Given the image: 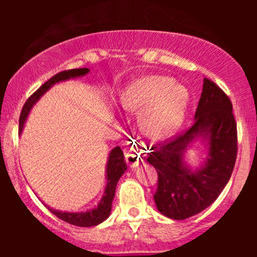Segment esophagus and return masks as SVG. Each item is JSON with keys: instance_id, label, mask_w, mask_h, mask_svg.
<instances>
[{"instance_id": "esophagus-1", "label": "esophagus", "mask_w": 257, "mask_h": 257, "mask_svg": "<svg viewBox=\"0 0 257 257\" xmlns=\"http://www.w3.org/2000/svg\"><path fill=\"white\" fill-rule=\"evenodd\" d=\"M147 152L149 151L141 149L140 146H137V145L128 146L124 150L126 163H128L131 167H137L139 163H141V162L144 161V158H145Z\"/></svg>"}]
</instances>
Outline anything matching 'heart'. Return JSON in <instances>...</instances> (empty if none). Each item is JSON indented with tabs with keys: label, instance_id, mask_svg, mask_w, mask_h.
<instances>
[{
	"label": "heart",
	"instance_id": "b5f03b06",
	"mask_svg": "<svg viewBox=\"0 0 257 257\" xmlns=\"http://www.w3.org/2000/svg\"><path fill=\"white\" fill-rule=\"evenodd\" d=\"M190 95L184 85L166 76L138 78L119 96L123 110L139 113V128L152 140L170 138L185 119Z\"/></svg>",
	"mask_w": 257,
	"mask_h": 257
}]
</instances>
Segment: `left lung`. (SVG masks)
Here are the masks:
<instances>
[{
	"label": "left lung",
	"instance_id": "obj_1",
	"mask_svg": "<svg viewBox=\"0 0 257 257\" xmlns=\"http://www.w3.org/2000/svg\"><path fill=\"white\" fill-rule=\"evenodd\" d=\"M200 138L208 155L192 170L184 153ZM237 157V124L228 96L210 79L204 78L193 125L166 145L153 146L147 162L158 173L153 196L159 213L173 220L199 214L220 196L231 178Z\"/></svg>",
	"mask_w": 257,
	"mask_h": 257
}]
</instances>
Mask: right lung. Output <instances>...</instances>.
<instances>
[{
  "label": "right lung",
  "mask_w": 257,
  "mask_h": 257,
  "mask_svg": "<svg viewBox=\"0 0 257 257\" xmlns=\"http://www.w3.org/2000/svg\"><path fill=\"white\" fill-rule=\"evenodd\" d=\"M89 72V69L84 67V69H73L69 70V71L59 72L55 76H53L51 79L42 84L35 91L34 94L26 100L24 107H23L22 113H20L19 118V134H22L23 129H24L25 122L28 119L29 113H30L31 108L36 104L41 96H43L44 93H47L54 84L59 83V82L67 81V79L78 78L82 76H85ZM126 170V163L124 161V155H123L122 150L119 146L114 147L108 153L107 163H106V187L102 194L101 199H100L99 204L94 206L93 209H89L87 211H79V213H69V211H60L57 209H53L51 206L46 205L48 210L59 217L60 220L65 221V222L70 223V225H75L78 227H91L96 226L99 223L104 222V221L110 216L111 214V206L112 200H113L114 192H116V186L120 176L125 173Z\"/></svg>",
  "instance_id": "add662e5"
}]
</instances>
